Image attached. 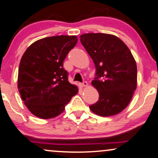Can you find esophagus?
<instances>
[{"mask_svg":"<svg viewBox=\"0 0 158 158\" xmlns=\"http://www.w3.org/2000/svg\"><path fill=\"white\" fill-rule=\"evenodd\" d=\"M80 85H81V87H86L88 86V83H87L86 81H83V83H80Z\"/></svg>","mask_w":158,"mask_h":158,"instance_id":"esophagus-1","label":"esophagus"}]
</instances>
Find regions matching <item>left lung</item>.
Instances as JSON below:
<instances>
[{
    "instance_id": "8db88e82",
    "label": "left lung",
    "mask_w": 158,
    "mask_h": 158,
    "mask_svg": "<svg viewBox=\"0 0 158 158\" xmlns=\"http://www.w3.org/2000/svg\"><path fill=\"white\" fill-rule=\"evenodd\" d=\"M80 39L96 67L97 77L92 85L98 90L99 100L89 109L103 117L119 114L130 103L137 88L138 71L132 54L114 35L86 33Z\"/></svg>"
}]
</instances>
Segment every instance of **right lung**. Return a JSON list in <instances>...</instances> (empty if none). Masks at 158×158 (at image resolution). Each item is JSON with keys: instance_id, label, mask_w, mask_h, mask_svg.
I'll return each instance as SVG.
<instances>
[{"instance_id": "right-lung-1", "label": "right lung", "mask_w": 158, "mask_h": 158, "mask_svg": "<svg viewBox=\"0 0 158 158\" xmlns=\"http://www.w3.org/2000/svg\"><path fill=\"white\" fill-rule=\"evenodd\" d=\"M76 35L47 37L31 44L20 59L18 89L31 114L50 119L64 111L65 106L78 92L68 81L63 68L64 59L76 45Z\"/></svg>"}]
</instances>
